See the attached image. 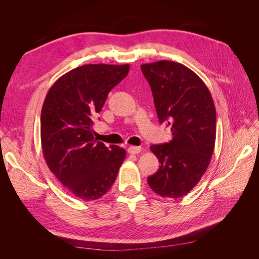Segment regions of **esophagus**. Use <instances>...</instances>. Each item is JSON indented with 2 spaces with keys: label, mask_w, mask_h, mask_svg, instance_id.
Returning <instances> with one entry per match:
<instances>
[{
  "label": "esophagus",
  "mask_w": 259,
  "mask_h": 259,
  "mask_svg": "<svg viewBox=\"0 0 259 259\" xmlns=\"http://www.w3.org/2000/svg\"><path fill=\"white\" fill-rule=\"evenodd\" d=\"M140 151H142V148L136 147V146H131L127 149V152L131 154H138Z\"/></svg>",
  "instance_id": "esophagus-1"
}]
</instances>
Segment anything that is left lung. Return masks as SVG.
Masks as SVG:
<instances>
[{
  "instance_id": "1",
  "label": "left lung",
  "mask_w": 259,
  "mask_h": 259,
  "mask_svg": "<svg viewBox=\"0 0 259 259\" xmlns=\"http://www.w3.org/2000/svg\"><path fill=\"white\" fill-rule=\"evenodd\" d=\"M151 88L159 122L170 126L169 143L152 145L160 167L148 177L161 197H184L197 185L213 155L216 109L207 86L192 70L178 62L160 60L142 65Z\"/></svg>"
}]
</instances>
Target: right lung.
I'll return each mask as SVG.
<instances>
[{
    "mask_svg": "<svg viewBox=\"0 0 259 259\" xmlns=\"http://www.w3.org/2000/svg\"><path fill=\"white\" fill-rule=\"evenodd\" d=\"M128 70V65L77 67L59 77L45 97L41 112L44 159L59 182L84 201L107 193L126 155L123 148L97 142L92 126L108 94Z\"/></svg>",
    "mask_w": 259,
    "mask_h": 259,
    "instance_id": "right-lung-1",
    "label": "right lung"
}]
</instances>
